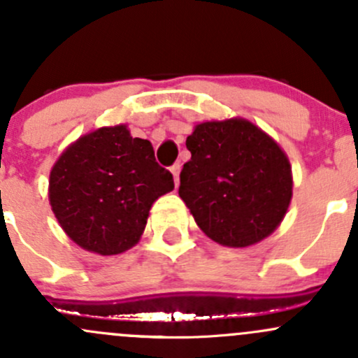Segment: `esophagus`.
<instances>
[{
  "label": "esophagus",
  "mask_w": 358,
  "mask_h": 358,
  "mask_svg": "<svg viewBox=\"0 0 358 358\" xmlns=\"http://www.w3.org/2000/svg\"><path fill=\"white\" fill-rule=\"evenodd\" d=\"M180 169H182L180 164H173L171 166V173H173V176H175V185H178V182H180Z\"/></svg>",
  "instance_id": "34e87169"
}]
</instances>
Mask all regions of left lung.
<instances>
[{"label":"left lung","mask_w":358,"mask_h":358,"mask_svg":"<svg viewBox=\"0 0 358 358\" xmlns=\"http://www.w3.org/2000/svg\"><path fill=\"white\" fill-rule=\"evenodd\" d=\"M192 157L178 194L214 242L248 247L271 235L292 201V168L280 145L245 120L206 122L187 137Z\"/></svg>","instance_id":"8db88e82"}]
</instances>
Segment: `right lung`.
Segmentation results:
<instances>
[{"mask_svg": "<svg viewBox=\"0 0 358 358\" xmlns=\"http://www.w3.org/2000/svg\"><path fill=\"white\" fill-rule=\"evenodd\" d=\"M173 189V175L157 164L152 144L118 125L78 138L59 156L50 202L77 245L115 255L138 242L152 202Z\"/></svg>", "mask_w": 358, "mask_h": 358, "instance_id": "obj_1", "label": "right lung"}]
</instances>
